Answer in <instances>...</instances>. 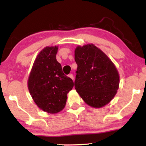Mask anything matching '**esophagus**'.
<instances>
[{"mask_svg":"<svg viewBox=\"0 0 146 146\" xmlns=\"http://www.w3.org/2000/svg\"><path fill=\"white\" fill-rule=\"evenodd\" d=\"M68 76H69L70 78L74 81V76H73V74H70V75Z\"/></svg>","mask_w":146,"mask_h":146,"instance_id":"obj_1","label":"esophagus"}]
</instances>
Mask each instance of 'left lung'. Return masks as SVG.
I'll list each match as a JSON object with an SVG mask.
<instances>
[{"mask_svg": "<svg viewBox=\"0 0 146 146\" xmlns=\"http://www.w3.org/2000/svg\"><path fill=\"white\" fill-rule=\"evenodd\" d=\"M75 89L90 106L99 108L113 98L119 88L118 71L110 59L93 44L78 46Z\"/></svg>", "mask_w": 146, "mask_h": 146, "instance_id": "left-lung-1", "label": "left lung"}]
</instances>
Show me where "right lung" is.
Here are the masks:
<instances>
[{"label":"right lung","mask_w":146,"mask_h":146,"mask_svg":"<svg viewBox=\"0 0 146 146\" xmlns=\"http://www.w3.org/2000/svg\"><path fill=\"white\" fill-rule=\"evenodd\" d=\"M58 47L46 46L34 62L28 79V88L37 106L47 113H58L64 108L67 94L74 82L62 72L56 60Z\"/></svg>","instance_id":"right-lung-1"}]
</instances>
